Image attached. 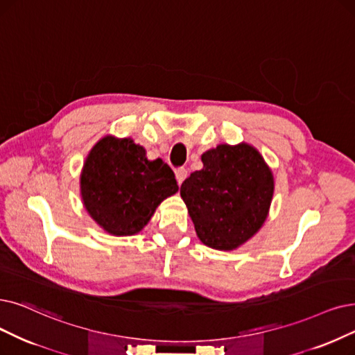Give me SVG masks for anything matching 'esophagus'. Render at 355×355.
<instances>
[{"label": "esophagus", "instance_id": "esophagus-1", "mask_svg": "<svg viewBox=\"0 0 355 355\" xmlns=\"http://www.w3.org/2000/svg\"><path fill=\"white\" fill-rule=\"evenodd\" d=\"M175 175H176V180H178V183H182L183 180H185L187 178H188V168H185V167H179L176 172H175Z\"/></svg>", "mask_w": 355, "mask_h": 355}]
</instances>
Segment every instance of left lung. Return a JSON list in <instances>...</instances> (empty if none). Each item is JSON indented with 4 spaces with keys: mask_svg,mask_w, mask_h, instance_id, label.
<instances>
[{
    "mask_svg": "<svg viewBox=\"0 0 355 355\" xmlns=\"http://www.w3.org/2000/svg\"><path fill=\"white\" fill-rule=\"evenodd\" d=\"M204 167L182 183L196 236L212 249L233 250L259 232L274 195V176L261 153L220 144L201 155Z\"/></svg>",
    "mask_w": 355,
    "mask_h": 355,
    "instance_id": "8db88e82",
    "label": "left lung"
}]
</instances>
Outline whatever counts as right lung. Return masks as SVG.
I'll list each match as a JSON object with an SVG mask.
<instances>
[{"instance_id":"obj_1","label":"right lung","mask_w":355,"mask_h":355,"mask_svg":"<svg viewBox=\"0 0 355 355\" xmlns=\"http://www.w3.org/2000/svg\"><path fill=\"white\" fill-rule=\"evenodd\" d=\"M81 200L90 217L113 236L139 233L155 208L179 187L162 159L150 162L131 138H102L80 176Z\"/></svg>"}]
</instances>
